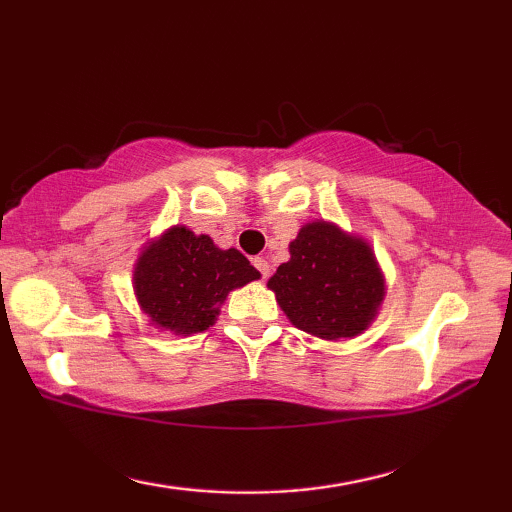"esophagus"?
<instances>
[{"label":"esophagus","mask_w":512,"mask_h":512,"mask_svg":"<svg viewBox=\"0 0 512 512\" xmlns=\"http://www.w3.org/2000/svg\"><path fill=\"white\" fill-rule=\"evenodd\" d=\"M253 264H255L257 271L262 273V277H264V280H266L268 273H271V266H268L266 259H264V257H255V259H253Z\"/></svg>","instance_id":"obj_1"}]
</instances>
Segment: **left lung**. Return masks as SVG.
Wrapping results in <instances>:
<instances>
[{
	"instance_id": "8db88e82",
	"label": "left lung",
	"mask_w": 512,
	"mask_h": 512,
	"mask_svg": "<svg viewBox=\"0 0 512 512\" xmlns=\"http://www.w3.org/2000/svg\"><path fill=\"white\" fill-rule=\"evenodd\" d=\"M289 253L268 289L293 325L325 341L352 339L368 329L386 282L366 241L334 223L311 221L302 225Z\"/></svg>"
}]
</instances>
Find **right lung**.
<instances>
[{"label":"right lung","instance_id":"obj_1","mask_svg":"<svg viewBox=\"0 0 512 512\" xmlns=\"http://www.w3.org/2000/svg\"><path fill=\"white\" fill-rule=\"evenodd\" d=\"M253 280L259 271L237 248H216L187 225L149 241L133 271L135 296L151 325L178 336L212 327L228 293Z\"/></svg>","mask_w":512,"mask_h":512}]
</instances>
